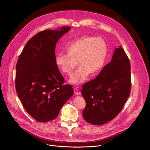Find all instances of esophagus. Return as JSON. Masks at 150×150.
<instances>
[{"label": "esophagus", "instance_id": "1", "mask_svg": "<svg viewBox=\"0 0 150 150\" xmlns=\"http://www.w3.org/2000/svg\"><path fill=\"white\" fill-rule=\"evenodd\" d=\"M74 93H75V94L77 95V96L81 94V93L78 91V89L77 88H74Z\"/></svg>", "mask_w": 150, "mask_h": 150}]
</instances>
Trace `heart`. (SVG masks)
I'll use <instances>...</instances> for the list:
<instances>
[{
	"mask_svg": "<svg viewBox=\"0 0 150 150\" xmlns=\"http://www.w3.org/2000/svg\"><path fill=\"white\" fill-rule=\"evenodd\" d=\"M108 45L101 37L84 35L69 42L66 47L67 54L58 53L55 63L64 74L70 75L78 65L77 71L71 76L69 82L81 84L91 74H98L103 68L108 54Z\"/></svg>",
	"mask_w": 150,
	"mask_h": 150,
	"instance_id": "1",
	"label": "heart"
}]
</instances>
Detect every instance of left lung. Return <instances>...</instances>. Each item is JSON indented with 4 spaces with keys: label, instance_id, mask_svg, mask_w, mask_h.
I'll use <instances>...</instances> for the list:
<instances>
[{
    "label": "left lung",
    "instance_id": "obj_1",
    "mask_svg": "<svg viewBox=\"0 0 150 150\" xmlns=\"http://www.w3.org/2000/svg\"><path fill=\"white\" fill-rule=\"evenodd\" d=\"M130 71L129 59L120 46L97 77L82 85L81 94L86 102L82 112L85 120L101 125L121 112L131 93Z\"/></svg>",
    "mask_w": 150,
    "mask_h": 150
}]
</instances>
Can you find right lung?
Returning a JSON list of instances; mask_svg holds the SVG:
<instances>
[{
  "label": "right lung",
  "instance_id": "right-lung-1",
  "mask_svg": "<svg viewBox=\"0 0 150 150\" xmlns=\"http://www.w3.org/2000/svg\"><path fill=\"white\" fill-rule=\"evenodd\" d=\"M70 27L46 30L30 38L16 66L15 88L27 112L35 120L46 122L56 119L63 105L73 95L71 85L55 63L56 42Z\"/></svg>",
  "mask_w": 150,
  "mask_h": 150
}]
</instances>
